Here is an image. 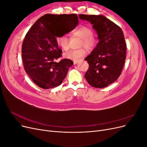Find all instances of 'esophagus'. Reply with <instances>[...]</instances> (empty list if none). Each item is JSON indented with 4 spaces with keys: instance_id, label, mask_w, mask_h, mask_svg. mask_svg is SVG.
I'll return each mask as SVG.
<instances>
[{
    "instance_id": "1",
    "label": "esophagus",
    "mask_w": 147,
    "mask_h": 147,
    "mask_svg": "<svg viewBox=\"0 0 147 147\" xmlns=\"http://www.w3.org/2000/svg\"><path fill=\"white\" fill-rule=\"evenodd\" d=\"M78 63V61H74V64H77Z\"/></svg>"
}]
</instances>
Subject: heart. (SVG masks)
I'll return each instance as SVG.
<instances>
[{
	"label": "heart",
	"instance_id": "heart-1",
	"mask_svg": "<svg viewBox=\"0 0 147 147\" xmlns=\"http://www.w3.org/2000/svg\"><path fill=\"white\" fill-rule=\"evenodd\" d=\"M74 34L82 39L80 47H84L87 50H91L96 45V37L92 34V29L86 26H82L77 28L74 32ZM57 45L64 50H67L69 48V40L66 35H61L56 38ZM86 51L85 49L80 48L76 50H69L64 53V57L67 59L73 61H79L86 55Z\"/></svg>",
	"mask_w": 147,
	"mask_h": 147
}]
</instances>
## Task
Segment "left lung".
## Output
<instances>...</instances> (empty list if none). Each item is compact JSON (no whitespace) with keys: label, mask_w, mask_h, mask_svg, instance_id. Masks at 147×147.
<instances>
[{"label":"left lung","mask_w":147,"mask_h":147,"mask_svg":"<svg viewBox=\"0 0 147 147\" xmlns=\"http://www.w3.org/2000/svg\"><path fill=\"white\" fill-rule=\"evenodd\" d=\"M89 21L97 34L99 42L85 59L90 65L84 75L91 86L102 88L119 77L126 59V44L121 29L103 15H79Z\"/></svg>","instance_id":"8db88e82"}]
</instances>
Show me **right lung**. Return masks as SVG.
I'll list each match as a JSON object with an SVG mask.
<instances>
[{
    "mask_svg": "<svg viewBox=\"0 0 147 147\" xmlns=\"http://www.w3.org/2000/svg\"><path fill=\"white\" fill-rule=\"evenodd\" d=\"M78 23L75 14H47L37 20L26 34L22 45L24 67L40 88L47 90L60 85L74 64L67 59L55 61L62 55L56 38L70 32Z\"/></svg>",
    "mask_w": 147,
    "mask_h": 147,
    "instance_id": "obj_1",
    "label": "right lung"
}]
</instances>
